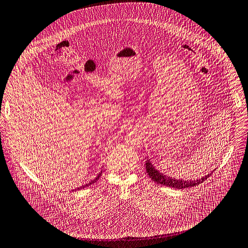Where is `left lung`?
<instances>
[{"instance_id":"1","label":"left lung","mask_w":248,"mask_h":248,"mask_svg":"<svg viewBox=\"0 0 248 248\" xmlns=\"http://www.w3.org/2000/svg\"><path fill=\"white\" fill-rule=\"evenodd\" d=\"M145 168H146V172L148 174V176L150 177L151 180L157 184H161L163 186H167V187H171L174 189H185V188H190V187H195L196 185H199L201 183H202L204 181L213 174V172H211L210 174L206 175L205 177H202L201 179H197L194 180V181H185V180H180V179H175L172 177H168L166 175H164L163 173H160L158 170L155 169L153 167V165L151 164V162L149 160L146 161L145 163Z\"/></svg>"}]
</instances>
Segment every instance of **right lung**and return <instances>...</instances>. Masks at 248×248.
Returning <instances> with one entry per match:
<instances>
[{
	"label": "right lung",
	"mask_w": 248,
	"mask_h": 248,
	"mask_svg": "<svg viewBox=\"0 0 248 248\" xmlns=\"http://www.w3.org/2000/svg\"><path fill=\"white\" fill-rule=\"evenodd\" d=\"M100 176H101V173H100V174H99V175H98V176H97V177H96V178H95V179H94V180H93V181H91V182H90V183H88V184H86V185H85V186H83V187H86V186H89V185H90V184H93V183H95V182H97V181H98V180H99V177H100ZM83 187H81V188H78V189H77V190H80V189H82V188H83Z\"/></svg>",
	"instance_id": "1"
}]
</instances>
